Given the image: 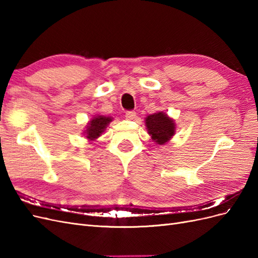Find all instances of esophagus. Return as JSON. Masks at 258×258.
I'll return each instance as SVG.
<instances>
[{
	"label": "esophagus",
	"mask_w": 258,
	"mask_h": 258,
	"mask_svg": "<svg viewBox=\"0 0 258 258\" xmlns=\"http://www.w3.org/2000/svg\"><path fill=\"white\" fill-rule=\"evenodd\" d=\"M136 115H137V113H136L135 111H127V112H126V118L129 119V120H131V119L135 118Z\"/></svg>",
	"instance_id": "esophagus-1"
}]
</instances>
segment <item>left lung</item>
Returning <instances> with one entry per match:
<instances>
[{
	"label": "left lung",
	"mask_w": 258,
	"mask_h": 258,
	"mask_svg": "<svg viewBox=\"0 0 258 258\" xmlns=\"http://www.w3.org/2000/svg\"><path fill=\"white\" fill-rule=\"evenodd\" d=\"M145 123L148 134L157 144H165L174 135L175 126L173 120L162 112L147 116Z\"/></svg>",
	"instance_id": "8db88e82"
}]
</instances>
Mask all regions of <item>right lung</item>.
<instances>
[{"label":"right lung","mask_w":258,"mask_h":258,"mask_svg":"<svg viewBox=\"0 0 258 258\" xmlns=\"http://www.w3.org/2000/svg\"><path fill=\"white\" fill-rule=\"evenodd\" d=\"M110 121H112L111 117H105V116H97L95 118H92L89 122V126H87V130H86V134H87V139L89 140H95L97 139Z\"/></svg>","instance_id":"add662e5"}]
</instances>
